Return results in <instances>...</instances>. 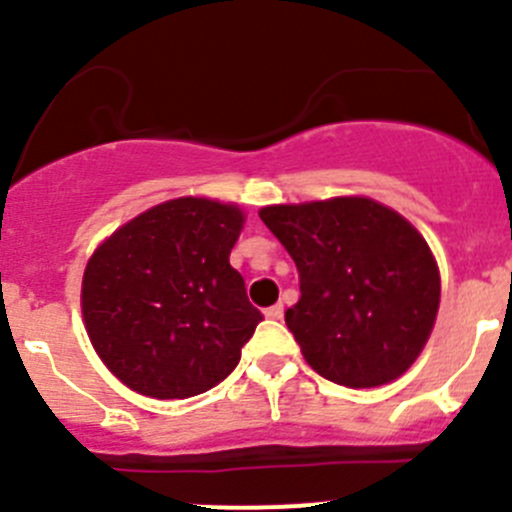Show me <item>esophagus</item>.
<instances>
[{"mask_svg": "<svg viewBox=\"0 0 512 512\" xmlns=\"http://www.w3.org/2000/svg\"><path fill=\"white\" fill-rule=\"evenodd\" d=\"M266 314V319H281V316H284V304H274V306H269V309L264 311Z\"/></svg>", "mask_w": 512, "mask_h": 512, "instance_id": "obj_1", "label": "esophagus"}]
</instances>
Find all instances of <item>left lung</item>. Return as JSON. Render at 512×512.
Returning a JSON list of instances; mask_svg holds the SVG:
<instances>
[{
  "label": "left lung",
  "instance_id": "8db88e82",
  "mask_svg": "<svg viewBox=\"0 0 512 512\" xmlns=\"http://www.w3.org/2000/svg\"><path fill=\"white\" fill-rule=\"evenodd\" d=\"M299 271L286 326L314 372L362 389L405 374L430 339L440 271L410 221L372 198L259 211Z\"/></svg>",
  "mask_w": 512,
  "mask_h": 512
}]
</instances>
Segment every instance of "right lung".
I'll return each mask as SVG.
<instances>
[{
    "label": "right lung",
    "mask_w": 512,
    "mask_h": 512,
    "mask_svg": "<svg viewBox=\"0 0 512 512\" xmlns=\"http://www.w3.org/2000/svg\"><path fill=\"white\" fill-rule=\"evenodd\" d=\"M241 208L175 198L97 246L82 276V316L105 367L138 394L186 399L236 369L264 316L228 264Z\"/></svg>",
    "instance_id": "1"
}]
</instances>
